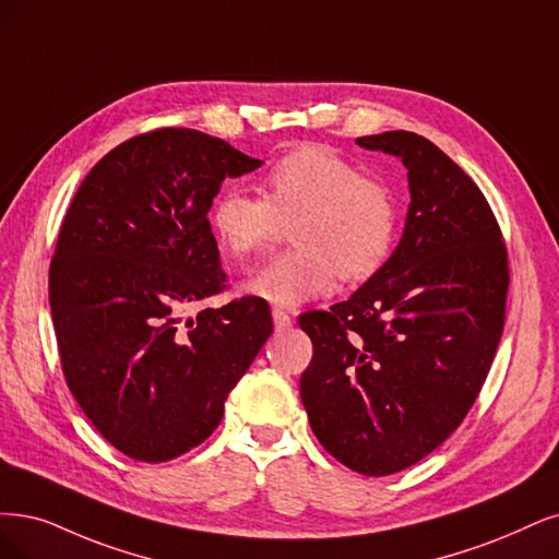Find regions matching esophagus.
<instances>
[{"mask_svg":"<svg viewBox=\"0 0 559 559\" xmlns=\"http://www.w3.org/2000/svg\"><path fill=\"white\" fill-rule=\"evenodd\" d=\"M272 318H274L276 332H285V329H290V326H293V318L287 316L285 311H281V308H274V311H272Z\"/></svg>","mask_w":559,"mask_h":559,"instance_id":"34e87169","label":"esophagus"}]
</instances>
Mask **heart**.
I'll list each match as a JSON object with an SVG mask.
<instances>
[{"label": "heart", "mask_w": 559, "mask_h": 559, "mask_svg": "<svg viewBox=\"0 0 559 559\" xmlns=\"http://www.w3.org/2000/svg\"><path fill=\"white\" fill-rule=\"evenodd\" d=\"M260 193L227 189L210 214L218 246L233 258L272 251L293 227L295 251L248 278V295L293 308L329 295L338 278L376 276L394 251V193L318 144L278 158L262 177Z\"/></svg>", "instance_id": "obj_1"}]
</instances>
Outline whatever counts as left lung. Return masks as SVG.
<instances>
[{
	"mask_svg": "<svg viewBox=\"0 0 559 559\" xmlns=\"http://www.w3.org/2000/svg\"><path fill=\"white\" fill-rule=\"evenodd\" d=\"M407 168L396 251L347 301L308 311L313 359L299 391L320 444L384 477L419 463L461 426L502 338L507 246L488 200L424 135L357 138Z\"/></svg>",
	"mask_w": 559,
	"mask_h": 559,
	"instance_id": "8db88e82",
	"label": "left lung"
}]
</instances>
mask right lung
Instances as JSON below:
<instances>
[{
	"instance_id": "right-lung-1",
	"label": "right lung",
	"mask_w": 559,
	"mask_h": 559,
	"mask_svg": "<svg viewBox=\"0 0 559 559\" xmlns=\"http://www.w3.org/2000/svg\"><path fill=\"white\" fill-rule=\"evenodd\" d=\"M262 160L193 129L135 135L103 156L69 206L50 262L61 370L115 449L173 461L212 436L272 336L260 297L186 308L225 287L206 212L225 177Z\"/></svg>"
}]
</instances>
